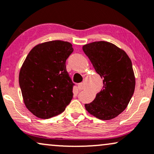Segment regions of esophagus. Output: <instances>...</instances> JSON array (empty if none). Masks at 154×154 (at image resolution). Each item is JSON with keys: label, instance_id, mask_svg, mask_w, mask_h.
<instances>
[{"label": "esophagus", "instance_id": "1", "mask_svg": "<svg viewBox=\"0 0 154 154\" xmlns=\"http://www.w3.org/2000/svg\"><path fill=\"white\" fill-rule=\"evenodd\" d=\"M77 88H78V90L79 91H81V90H82L83 89H84V85H83V83H79L78 85H77Z\"/></svg>", "mask_w": 154, "mask_h": 154}]
</instances>
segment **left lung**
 <instances>
[{"label":"left lung","mask_w":154,"mask_h":154,"mask_svg":"<svg viewBox=\"0 0 154 154\" xmlns=\"http://www.w3.org/2000/svg\"><path fill=\"white\" fill-rule=\"evenodd\" d=\"M82 49L103 79V90L85 108L98 119L117 117L134 93L136 79L130 58L123 50L103 41L86 44Z\"/></svg>","instance_id":"8db88e82"}]
</instances>
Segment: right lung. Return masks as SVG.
<instances>
[{"instance_id":"right-lung-1","label":"right lung","mask_w":154,"mask_h":154,"mask_svg":"<svg viewBox=\"0 0 154 154\" xmlns=\"http://www.w3.org/2000/svg\"><path fill=\"white\" fill-rule=\"evenodd\" d=\"M67 42L57 40L31 50L19 73L23 101L36 117L48 119L62 113L73 97V87L66 60L73 52Z\"/></svg>"}]
</instances>
